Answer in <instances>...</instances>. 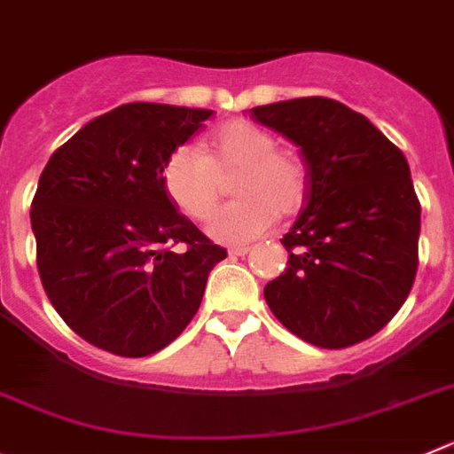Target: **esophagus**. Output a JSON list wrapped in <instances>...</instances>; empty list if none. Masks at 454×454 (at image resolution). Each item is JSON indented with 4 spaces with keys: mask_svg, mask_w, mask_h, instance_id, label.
I'll list each match as a JSON object with an SVG mask.
<instances>
[{
    "mask_svg": "<svg viewBox=\"0 0 454 454\" xmlns=\"http://www.w3.org/2000/svg\"><path fill=\"white\" fill-rule=\"evenodd\" d=\"M249 245H234V247H230V256H245L249 254Z\"/></svg>",
    "mask_w": 454,
    "mask_h": 454,
    "instance_id": "obj_1",
    "label": "esophagus"
}]
</instances>
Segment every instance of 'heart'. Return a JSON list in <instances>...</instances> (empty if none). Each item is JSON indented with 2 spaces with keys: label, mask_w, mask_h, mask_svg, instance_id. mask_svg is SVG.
Returning <instances> with one entry per match:
<instances>
[{
  "label": "heart",
  "mask_w": 454,
  "mask_h": 454,
  "mask_svg": "<svg viewBox=\"0 0 454 454\" xmlns=\"http://www.w3.org/2000/svg\"><path fill=\"white\" fill-rule=\"evenodd\" d=\"M239 168L232 190L239 198L211 215L207 234L220 243H247L270 230L277 215L303 205L309 177L294 155L278 151L265 128L234 119L215 128L207 153L180 145L161 166V184L189 218L209 215L219 194V176Z\"/></svg>",
  "instance_id": "obj_1"
}]
</instances>
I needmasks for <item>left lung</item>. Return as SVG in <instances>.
<instances>
[{"label": "left lung", "mask_w": 454, "mask_h": 454, "mask_svg": "<svg viewBox=\"0 0 454 454\" xmlns=\"http://www.w3.org/2000/svg\"><path fill=\"white\" fill-rule=\"evenodd\" d=\"M249 116L299 145L309 170L306 207L281 239L288 268L263 290L270 310L315 347L372 338L417 277L421 205L405 155L333 98L270 103Z\"/></svg>", "instance_id": "obj_1"}]
</instances>
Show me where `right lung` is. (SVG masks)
Instances as JSON below:
<instances>
[{
	"instance_id": "right-lung-1",
	"label": "right lung",
	"mask_w": 454,
	"mask_h": 454,
	"mask_svg": "<svg viewBox=\"0 0 454 454\" xmlns=\"http://www.w3.org/2000/svg\"><path fill=\"white\" fill-rule=\"evenodd\" d=\"M211 114L126 103L82 126L44 166L31 205L37 272L67 326L103 351L144 357L173 342L227 256L161 184L170 153Z\"/></svg>"
}]
</instances>
